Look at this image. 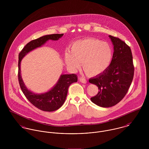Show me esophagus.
<instances>
[{
	"label": "esophagus",
	"mask_w": 149,
	"mask_h": 149,
	"mask_svg": "<svg viewBox=\"0 0 149 149\" xmlns=\"http://www.w3.org/2000/svg\"><path fill=\"white\" fill-rule=\"evenodd\" d=\"M79 81L81 83H83V84H86V79L83 78V77H80L79 78Z\"/></svg>",
	"instance_id": "34e87169"
}]
</instances>
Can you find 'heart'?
Masks as SVG:
<instances>
[{"instance_id":"obj_1","label":"heart","mask_w":149,"mask_h":149,"mask_svg":"<svg viewBox=\"0 0 149 149\" xmlns=\"http://www.w3.org/2000/svg\"><path fill=\"white\" fill-rule=\"evenodd\" d=\"M113 50L111 46L106 42L87 38L73 43L70 51L67 50L64 54L65 62L72 70L82 66L85 73L89 76H96L104 73L111 63Z\"/></svg>"}]
</instances>
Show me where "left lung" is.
Segmentation results:
<instances>
[{"mask_svg": "<svg viewBox=\"0 0 149 149\" xmlns=\"http://www.w3.org/2000/svg\"><path fill=\"white\" fill-rule=\"evenodd\" d=\"M113 46L112 60L102 74L89 79L97 86L98 93L91 98L92 103L101 107H111L120 102L127 92L134 77V67L130 47L118 38L109 36Z\"/></svg>", "mask_w": 149, "mask_h": 149, "instance_id": "obj_1", "label": "left lung"}]
</instances>
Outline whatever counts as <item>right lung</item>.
I'll list each match as a JSON object with an SVG mask.
<instances>
[{"label": "right lung", "mask_w": 149, "mask_h": 149, "mask_svg": "<svg viewBox=\"0 0 149 149\" xmlns=\"http://www.w3.org/2000/svg\"><path fill=\"white\" fill-rule=\"evenodd\" d=\"M64 34H54L43 36L28 43L19 54L18 80L22 91L33 105L43 111H54L59 109L64 104L68 88L71 84L77 81V76L75 74H62L56 84L50 89L44 93H36L26 87L22 80L21 70L22 60L27 54L38 47H41L49 40L57 41Z\"/></svg>", "instance_id": "add662e5"}]
</instances>
